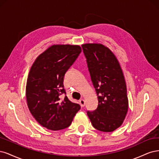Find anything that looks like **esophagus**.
I'll list each match as a JSON object with an SVG mask.
<instances>
[{"mask_svg":"<svg viewBox=\"0 0 159 159\" xmlns=\"http://www.w3.org/2000/svg\"><path fill=\"white\" fill-rule=\"evenodd\" d=\"M79 102H80V106H81L82 107H84V105H85V101H84L83 99L80 100Z\"/></svg>","mask_w":159,"mask_h":159,"instance_id":"1","label":"esophagus"}]
</instances>
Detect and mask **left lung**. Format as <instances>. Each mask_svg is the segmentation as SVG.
Returning a JSON list of instances; mask_svg holds the SVG:
<instances>
[{"instance_id":"1","label":"left lung","mask_w":159,"mask_h":159,"mask_svg":"<svg viewBox=\"0 0 159 159\" xmlns=\"http://www.w3.org/2000/svg\"><path fill=\"white\" fill-rule=\"evenodd\" d=\"M94 87L98 96L96 110L87 111L97 130L111 132L120 127L128 111L124 73L114 53L101 43L82 45Z\"/></svg>"}]
</instances>
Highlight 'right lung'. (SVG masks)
<instances>
[{
    "label": "right lung",
    "mask_w": 159,
    "mask_h": 159,
    "mask_svg": "<svg viewBox=\"0 0 159 159\" xmlns=\"http://www.w3.org/2000/svg\"><path fill=\"white\" fill-rule=\"evenodd\" d=\"M81 51L79 45H52L38 56L30 68L25 86L27 105L35 120L48 129L69 127L80 108L61 94L65 93L66 71Z\"/></svg>",
    "instance_id": "1"
}]
</instances>
